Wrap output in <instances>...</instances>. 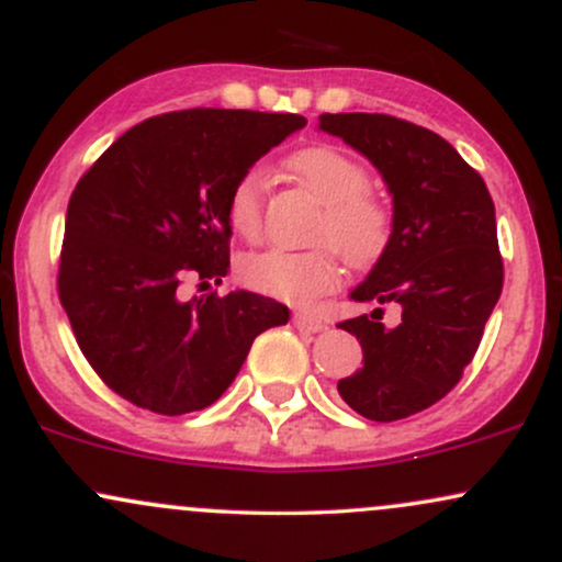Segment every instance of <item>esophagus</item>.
<instances>
[{"label": "esophagus", "mask_w": 562, "mask_h": 562, "mask_svg": "<svg viewBox=\"0 0 562 562\" xmlns=\"http://www.w3.org/2000/svg\"><path fill=\"white\" fill-rule=\"evenodd\" d=\"M293 325L299 327L301 333H319V330H325L327 322L322 319V317H317V314L295 312V314H293Z\"/></svg>", "instance_id": "1"}]
</instances>
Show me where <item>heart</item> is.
Here are the masks:
<instances>
[{
    "label": "heart",
    "instance_id": "1",
    "mask_svg": "<svg viewBox=\"0 0 562 562\" xmlns=\"http://www.w3.org/2000/svg\"><path fill=\"white\" fill-rule=\"evenodd\" d=\"M288 169L325 203L308 235L317 245L248 256L240 263V280L256 293L308 306L338 288L344 263L337 250L351 267H367L389 245L393 218L389 205L370 190L367 166L340 147H303L288 158ZM263 192L267 177L261 169L243 171L229 187L227 218L243 240L254 243L261 237Z\"/></svg>",
    "mask_w": 562,
    "mask_h": 562
}]
</instances>
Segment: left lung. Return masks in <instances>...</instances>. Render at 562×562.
<instances>
[{"label":"left lung","instance_id":"obj_1","mask_svg":"<svg viewBox=\"0 0 562 562\" xmlns=\"http://www.w3.org/2000/svg\"><path fill=\"white\" fill-rule=\"evenodd\" d=\"M322 132L357 147L393 195V232L357 301L398 303L393 330L372 317L338 322L362 344V370L338 380L353 412L375 423L417 415L473 362L505 267L494 200L481 173L430 128L385 113H322Z\"/></svg>","mask_w":562,"mask_h":562}]
</instances>
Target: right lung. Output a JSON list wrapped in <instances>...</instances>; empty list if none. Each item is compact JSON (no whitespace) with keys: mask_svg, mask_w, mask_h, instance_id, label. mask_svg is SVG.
<instances>
[{"mask_svg":"<svg viewBox=\"0 0 562 562\" xmlns=\"http://www.w3.org/2000/svg\"><path fill=\"white\" fill-rule=\"evenodd\" d=\"M306 124L295 113L192 108L142 121L94 160L68 200L57 295L76 344L121 398L156 415L214 404L256 335L290 319L263 295L184 282L229 269V187Z\"/></svg>","mask_w":562,"mask_h":562,"instance_id":"right-lung-1","label":"right lung"}]
</instances>
